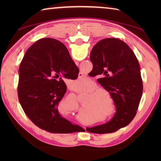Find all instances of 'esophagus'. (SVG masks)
<instances>
[{
    "label": "esophagus",
    "mask_w": 161,
    "mask_h": 161,
    "mask_svg": "<svg viewBox=\"0 0 161 161\" xmlns=\"http://www.w3.org/2000/svg\"><path fill=\"white\" fill-rule=\"evenodd\" d=\"M79 78L80 79V80L82 81H86V77L83 75H81V74H79Z\"/></svg>",
    "instance_id": "1"
}]
</instances>
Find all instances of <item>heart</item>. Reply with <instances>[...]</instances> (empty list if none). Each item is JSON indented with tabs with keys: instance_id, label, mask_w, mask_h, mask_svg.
Segmentation results:
<instances>
[{
	"instance_id": "b5f03b06",
	"label": "heart",
	"mask_w": 161,
	"mask_h": 161,
	"mask_svg": "<svg viewBox=\"0 0 161 161\" xmlns=\"http://www.w3.org/2000/svg\"><path fill=\"white\" fill-rule=\"evenodd\" d=\"M81 84L76 82L73 88L77 89ZM97 84L94 81L89 80L84 85V90L88 92L86 97L84 110L82 114L91 116H102L101 121L111 118L115 113V103L112 96L108 91L104 89H98Z\"/></svg>"
}]
</instances>
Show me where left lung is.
I'll list each match as a JSON object with an SVG mask.
<instances>
[{
	"mask_svg": "<svg viewBox=\"0 0 161 161\" xmlns=\"http://www.w3.org/2000/svg\"><path fill=\"white\" fill-rule=\"evenodd\" d=\"M90 60L93 64L91 72L102 77L98 82L111 93L116 112L107 123L88 128V131L115 132L129 124L138 110L143 94L139 63L126 43L116 38L98 42L92 48Z\"/></svg>",
	"mask_w": 161,
	"mask_h": 161,
	"instance_id": "1",
	"label": "left lung"
}]
</instances>
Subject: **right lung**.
Returning a JSON list of instances; mask_svg holds the SVG:
<instances>
[{
  "label": "right lung",
  "mask_w": 161,
  "mask_h": 161,
  "mask_svg": "<svg viewBox=\"0 0 161 161\" xmlns=\"http://www.w3.org/2000/svg\"><path fill=\"white\" fill-rule=\"evenodd\" d=\"M80 70L67 47L53 38H42L26 51L19 67L18 99L32 123L53 133L76 132L72 124L58 111L67 91L63 79L75 80Z\"/></svg>",
  "instance_id": "add662e5"
}]
</instances>
